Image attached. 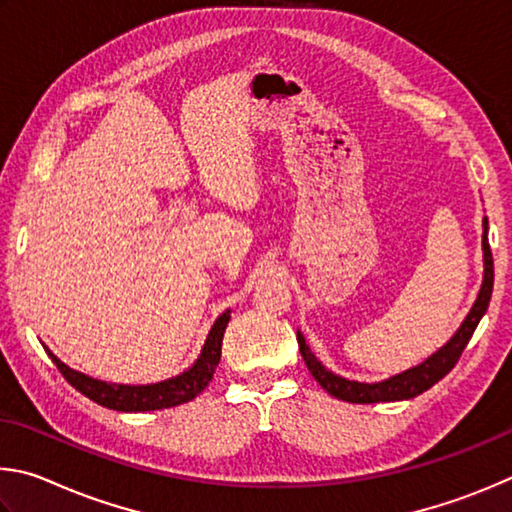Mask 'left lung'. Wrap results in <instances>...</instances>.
<instances>
[{
  "label": "left lung",
  "instance_id": "1",
  "mask_svg": "<svg viewBox=\"0 0 512 512\" xmlns=\"http://www.w3.org/2000/svg\"><path fill=\"white\" fill-rule=\"evenodd\" d=\"M483 261H486L483 285L479 290L477 301H474V306L470 310V315L465 317L463 326L456 330V335L450 339V342H447L441 351H436L432 357H429V360L414 366V369L396 375V378L384 380V382H375V384L351 382L346 378H339V375H335V373H330L326 366H321V362L310 353V348L306 346V339H303L301 333H297L299 351H301L303 362H306V366H308V371L312 373V378H315L321 384V389H326L330 396H335L337 400H344V402H355V405L409 400V398L420 396V393L427 391L429 387H434V384L438 380H443L445 375L454 369L456 362H459V357L465 351V346H468L472 333L477 330L481 317L486 315V310H488V303L492 297V283H495V263H492L486 218H483Z\"/></svg>",
  "mask_w": 512,
  "mask_h": 512
}]
</instances>
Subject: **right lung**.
Wrapping results in <instances>:
<instances>
[{
  "instance_id": "obj_1",
  "label": "right lung",
  "mask_w": 512,
  "mask_h": 512,
  "mask_svg": "<svg viewBox=\"0 0 512 512\" xmlns=\"http://www.w3.org/2000/svg\"><path fill=\"white\" fill-rule=\"evenodd\" d=\"M227 324H229V310H224L222 315L215 319L211 333L206 337L202 353L191 369L182 375H177L173 380L148 384V387H125V384H107L101 380L87 378L83 373L71 371L67 364H62L56 355L47 351V348H44V351L49 353L53 364L58 366L62 378H65L76 391L83 393L85 398L94 400L96 405L114 409V411H155V409L184 405V402L193 400L197 393H202L206 389V384L211 382L215 373V366L220 362L222 337Z\"/></svg>"
}]
</instances>
